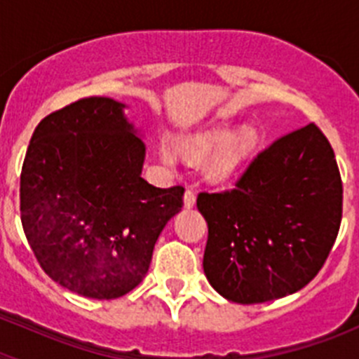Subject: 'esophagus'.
<instances>
[{
    "mask_svg": "<svg viewBox=\"0 0 359 359\" xmlns=\"http://www.w3.org/2000/svg\"><path fill=\"white\" fill-rule=\"evenodd\" d=\"M183 205L185 208H192L196 205V194L194 190H187L185 196H183Z\"/></svg>",
    "mask_w": 359,
    "mask_h": 359,
    "instance_id": "34e87169",
    "label": "esophagus"
}]
</instances>
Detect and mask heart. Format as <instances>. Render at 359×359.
Listing matches in <instances>:
<instances>
[{
    "instance_id": "b5f03b06",
    "label": "heart",
    "mask_w": 359,
    "mask_h": 359,
    "mask_svg": "<svg viewBox=\"0 0 359 359\" xmlns=\"http://www.w3.org/2000/svg\"><path fill=\"white\" fill-rule=\"evenodd\" d=\"M231 126L219 123L207 131L194 133L180 138V149L190 160H201L211 154L205 163V172L212 182H224L241 169L259 145V133L255 128H241L231 133ZM160 156L165 163H176L177 151L170 142H163Z\"/></svg>"
}]
</instances>
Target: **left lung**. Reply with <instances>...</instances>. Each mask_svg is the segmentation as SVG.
<instances>
[{
  "label": "left lung",
  "instance_id": "left-lung-1",
  "mask_svg": "<svg viewBox=\"0 0 359 359\" xmlns=\"http://www.w3.org/2000/svg\"><path fill=\"white\" fill-rule=\"evenodd\" d=\"M334 152L315 123L287 133L257 154L236 189L201 192L208 224L203 269L230 302L262 304L309 284L341 221Z\"/></svg>",
  "mask_w": 359,
  "mask_h": 359
}]
</instances>
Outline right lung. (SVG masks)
<instances>
[{"label": "right lung", "instance_id": "1", "mask_svg": "<svg viewBox=\"0 0 359 359\" xmlns=\"http://www.w3.org/2000/svg\"><path fill=\"white\" fill-rule=\"evenodd\" d=\"M126 109L90 97L55 111L32 135L21 170V223L41 268L97 300L144 280L161 230L183 207V187L142 177L144 133Z\"/></svg>", "mask_w": 359, "mask_h": 359}]
</instances>
